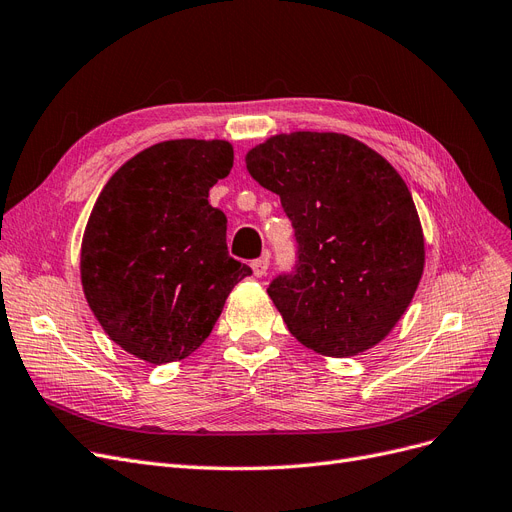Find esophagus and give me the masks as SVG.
Segmentation results:
<instances>
[{
	"mask_svg": "<svg viewBox=\"0 0 512 512\" xmlns=\"http://www.w3.org/2000/svg\"><path fill=\"white\" fill-rule=\"evenodd\" d=\"M268 268H270V259H268V255H266V257H259V259H255V261L251 263V270H253V276H255V278L266 276Z\"/></svg>",
	"mask_w": 512,
	"mask_h": 512,
	"instance_id": "obj_1",
	"label": "esophagus"
}]
</instances>
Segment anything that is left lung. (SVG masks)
Masks as SVG:
<instances>
[{
	"label": "left lung",
	"mask_w": 512,
	"mask_h": 512,
	"mask_svg": "<svg viewBox=\"0 0 512 512\" xmlns=\"http://www.w3.org/2000/svg\"><path fill=\"white\" fill-rule=\"evenodd\" d=\"M244 162L295 227L297 270L268 289L291 335L333 358L380 344L409 308L426 261L403 177L342 132H282Z\"/></svg>",
	"instance_id": "left-lung-1"
}]
</instances>
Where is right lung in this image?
Returning a JSON list of instances; mask_svg holds the SVG:
<instances>
[{"instance_id":"obj_1","label":"right lung","mask_w":512,"mask_h":512,"mask_svg":"<svg viewBox=\"0 0 512 512\" xmlns=\"http://www.w3.org/2000/svg\"><path fill=\"white\" fill-rule=\"evenodd\" d=\"M223 139L151 145L109 177L88 217L80 278L99 325L149 365L177 363L211 335L251 268L227 255L208 189L230 175Z\"/></svg>"}]
</instances>
